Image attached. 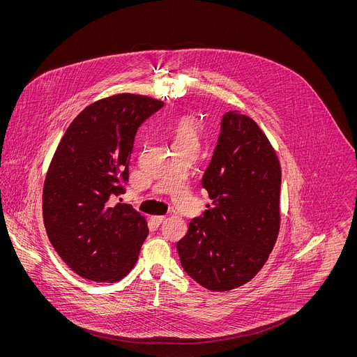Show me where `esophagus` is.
<instances>
[{
    "mask_svg": "<svg viewBox=\"0 0 357 357\" xmlns=\"http://www.w3.org/2000/svg\"><path fill=\"white\" fill-rule=\"evenodd\" d=\"M151 220L154 222L157 226H160V225L165 220V216H152V218H151Z\"/></svg>",
    "mask_w": 357,
    "mask_h": 357,
    "instance_id": "1",
    "label": "esophagus"
}]
</instances>
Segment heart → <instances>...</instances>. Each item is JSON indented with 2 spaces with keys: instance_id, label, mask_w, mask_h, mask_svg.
Segmentation results:
<instances>
[{
  "instance_id": "b5f03b06",
  "label": "heart",
  "mask_w": 357,
  "mask_h": 357,
  "mask_svg": "<svg viewBox=\"0 0 357 357\" xmlns=\"http://www.w3.org/2000/svg\"><path fill=\"white\" fill-rule=\"evenodd\" d=\"M196 138H197V132H196L195 121L189 117L181 119L175 126V142H185V141L196 142Z\"/></svg>"
}]
</instances>
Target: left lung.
Instances as JSON below:
<instances>
[{"label":"left lung","instance_id":"8db88e82","mask_svg":"<svg viewBox=\"0 0 357 357\" xmlns=\"http://www.w3.org/2000/svg\"><path fill=\"white\" fill-rule=\"evenodd\" d=\"M202 186L213 205L192 219L176 250L197 284L229 291L263 268L280 230L281 168L256 121L236 110L225 113Z\"/></svg>","mask_w":357,"mask_h":357}]
</instances>
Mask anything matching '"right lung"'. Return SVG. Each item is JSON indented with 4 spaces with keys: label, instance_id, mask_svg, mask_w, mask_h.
Returning <instances> with one entry per match:
<instances>
[{
    "label": "right lung",
    "instance_id": "obj_1",
    "mask_svg": "<svg viewBox=\"0 0 357 357\" xmlns=\"http://www.w3.org/2000/svg\"><path fill=\"white\" fill-rule=\"evenodd\" d=\"M160 100L117 94L86 107L62 137L43 185V223L54 248L77 275L116 282L137 263L145 219L114 197L126 192L141 124Z\"/></svg>",
    "mask_w": 357,
    "mask_h": 357
}]
</instances>
